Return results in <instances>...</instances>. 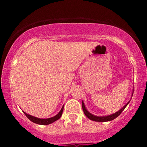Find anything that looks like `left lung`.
<instances>
[{
  "instance_id": "8db88e82",
  "label": "left lung",
  "mask_w": 147,
  "mask_h": 147,
  "mask_svg": "<svg viewBox=\"0 0 147 147\" xmlns=\"http://www.w3.org/2000/svg\"><path fill=\"white\" fill-rule=\"evenodd\" d=\"M133 94V91L132 92V94H131V98H132ZM131 99H130L129 102L126 103V105H124L122 108V109H119V110L118 111H117V112L115 113L111 114V115H108L97 116V115H94L93 114L90 113L87 110L85 104H84V101H82V109H83L84 113V114H85V115L86 116V117L88 118V119H90V120L95 121V122H109V121L113 120L114 119H115L116 117H117L119 115L122 113V112L124 110V109H125V108L126 107V106H127L128 104H129V102H130V101H131Z\"/></svg>"
}]
</instances>
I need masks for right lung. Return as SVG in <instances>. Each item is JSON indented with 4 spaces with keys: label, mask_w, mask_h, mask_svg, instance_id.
<instances>
[{
    "label": "right lung",
    "mask_w": 147,
    "mask_h": 147,
    "mask_svg": "<svg viewBox=\"0 0 147 147\" xmlns=\"http://www.w3.org/2000/svg\"><path fill=\"white\" fill-rule=\"evenodd\" d=\"M63 106L64 105L62 106L61 109V111L59 112L58 114L56 115L55 116H54V117L46 118V119H43V118L34 117L32 115H30L24 112V111H23V113H24V114L26 115V117L32 122L36 123V124H41V125H48V124H52V123L55 122V121L58 120V119L61 117L62 113H63Z\"/></svg>",
    "instance_id": "1"
}]
</instances>
